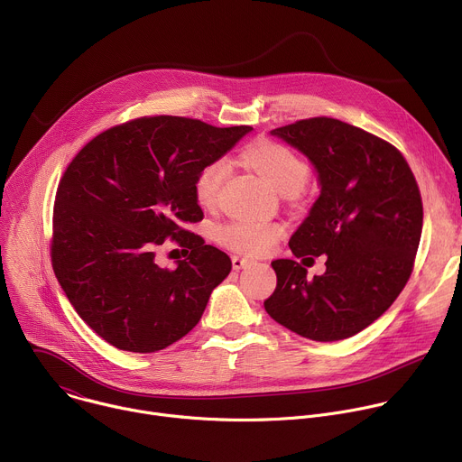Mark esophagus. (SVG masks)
<instances>
[{
  "label": "esophagus",
  "instance_id": "1",
  "mask_svg": "<svg viewBox=\"0 0 462 462\" xmlns=\"http://www.w3.org/2000/svg\"><path fill=\"white\" fill-rule=\"evenodd\" d=\"M250 259H246V257H239V255H232V267H234V271H241V269H245L246 265H250Z\"/></svg>",
  "mask_w": 462,
  "mask_h": 462
}]
</instances>
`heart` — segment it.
I'll list each match as a JSON object with an SVG mask.
<instances>
[{"instance_id":"heart-1","label":"heart","mask_w":462,"mask_h":462,"mask_svg":"<svg viewBox=\"0 0 462 462\" xmlns=\"http://www.w3.org/2000/svg\"><path fill=\"white\" fill-rule=\"evenodd\" d=\"M239 161L280 193H296L309 179V162L291 148L274 141L261 139L248 144L239 153ZM225 177L226 164L223 161L210 162L197 173L193 193L199 207L207 210L217 207ZM283 234L285 230L278 223L241 219L221 226L216 237L223 246L237 254L261 255L267 254Z\"/></svg>"}]
</instances>
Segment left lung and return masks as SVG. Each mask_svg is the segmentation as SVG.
<instances>
[{
    "mask_svg": "<svg viewBox=\"0 0 462 462\" xmlns=\"http://www.w3.org/2000/svg\"><path fill=\"white\" fill-rule=\"evenodd\" d=\"M271 135L301 152L319 182V197L289 246L296 257L327 261L312 280L294 259L273 261L278 285L265 310L309 340L355 337L411 276L422 234L413 171L397 148L337 118L298 120Z\"/></svg>",
    "mask_w": 462,
    "mask_h": 462,
    "instance_id": "8db88e82",
    "label": "left lung"
}]
</instances>
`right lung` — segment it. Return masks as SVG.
<instances>
[{"instance_id": "right-lung-1", "label": "right lung", "mask_w": 462, "mask_h": 462, "mask_svg": "<svg viewBox=\"0 0 462 462\" xmlns=\"http://www.w3.org/2000/svg\"><path fill=\"white\" fill-rule=\"evenodd\" d=\"M250 131L143 116L97 135L65 170L54 201L52 269L79 316L107 344L155 353L199 323L232 261L186 230L203 219L193 182ZM166 236L190 250L173 270L154 261Z\"/></svg>"}]
</instances>
